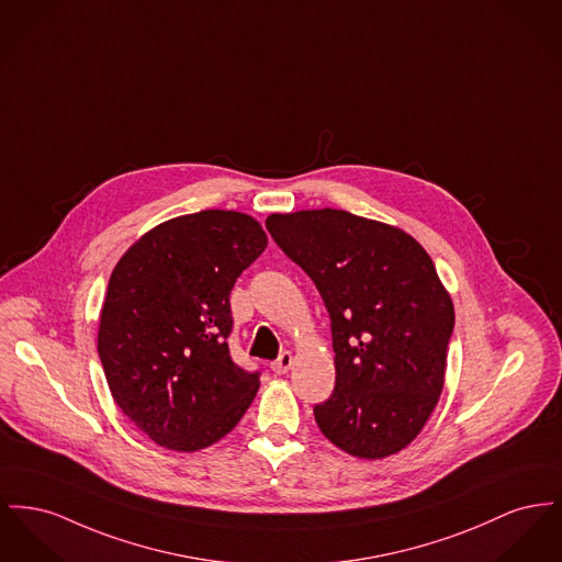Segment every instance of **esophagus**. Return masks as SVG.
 I'll return each instance as SVG.
<instances>
[{
    "label": "esophagus",
    "mask_w": 562,
    "mask_h": 562,
    "mask_svg": "<svg viewBox=\"0 0 562 562\" xmlns=\"http://www.w3.org/2000/svg\"><path fill=\"white\" fill-rule=\"evenodd\" d=\"M291 367H293V355L291 352H282L280 359L276 363H271V371L276 375H284V373H289Z\"/></svg>",
    "instance_id": "34e87169"
}]
</instances>
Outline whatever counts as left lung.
Returning a JSON list of instances; mask_svg holds the SVG:
<instances>
[{
    "mask_svg": "<svg viewBox=\"0 0 562 562\" xmlns=\"http://www.w3.org/2000/svg\"><path fill=\"white\" fill-rule=\"evenodd\" d=\"M265 225L329 312L335 391L314 407L318 429L364 461L401 452L443 391L454 329L429 252L395 225L346 210L269 214Z\"/></svg>",
    "mask_w": 562,
    "mask_h": 562,
    "instance_id": "1",
    "label": "left lung"
}]
</instances>
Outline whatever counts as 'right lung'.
<instances>
[{
  "label": "right lung",
  "instance_id": "obj_1",
  "mask_svg": "<svg viewBox=\"0 0 562 562\" xmlns=\"http://www.w3.org/2000/svg\"><path fill=\"white\" fill-rule=\"evenodd\" d=\"M267 248L244 212L201 210L133 241L112 269L98 352L112 398L142 432L198 452L241 420L261 382L233 363V284Z\"/></svg>",
  "mask_w": 562,
  "mask_h": 562
}]
</instances>
